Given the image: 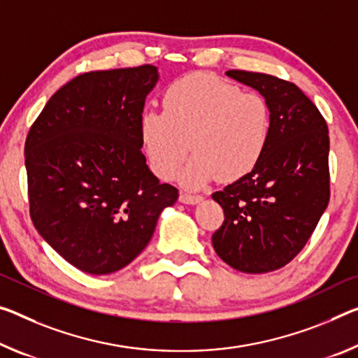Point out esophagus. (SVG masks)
<instances>
[{"mask_svg": "<svg viewBox=\"0 0 358 358\" xmlns=\"http://www.w3.org/2000/svg\"><path fill=\"white\" fill-rule=\"evenodd\" d=\"M202 201V196H197V194H191V192H180V202L183 203H189V206H192V203H197Z\"/></svg>", "mask_w": 358, "mask_h": 358, "instance_id": "1", "label": "esophagus"}]
</instances>
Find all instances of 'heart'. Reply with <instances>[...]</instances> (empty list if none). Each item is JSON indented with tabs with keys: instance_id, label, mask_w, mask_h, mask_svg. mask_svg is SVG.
<instances>
[{
	"instance_id": "b5f03b06",
	"label": "heart",
	"mask_w": 358,
	"mask_h": 358,
	"mask_svg": "<svg viewBox=\"0 0 358 358\" xmlns=\"http://www.w3.org/2000/svg\"><path fill=\"white\" fill-rule=\"evenodd\" d=\"M162 106L164 113L141 115L140 134L164 180L178 173L189 150L196 156L183 173L185 185L199 188L213 177L239 180L257 167L269 143L268 100L210 73H191L170 84Z\"/></svg>"
}]
</instances>
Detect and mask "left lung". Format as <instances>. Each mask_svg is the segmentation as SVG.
Masks as SVG:
<instances>
[{
	"mask_svg": "<svg viewBox=\"0 0 358 358\" xmlns=\"http://www.w3.org/2000/svg\"><path fill=\"white\" fill-rule=\"evenodd\" d=\"M268 100L272 130L250 173L213 192L224 212L212 243L241 272L280 269L303 250L330 201L325 119L293 83L264 73L226 71Z\"/></svg>",
	"mask_w": 358,
	"mask_h": 358,
	"instance_id": "8db88e82",
	"label": "left lung"
}]
</instances>
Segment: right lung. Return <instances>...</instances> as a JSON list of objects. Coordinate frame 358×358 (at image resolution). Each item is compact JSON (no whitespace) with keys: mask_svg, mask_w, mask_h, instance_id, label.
I'll list each match as a JSON object with an SVG mask.
<instances>
[{"mask_svg":"<svg viewBox=\"0 0 358 358\" xmlns=\"http://www.w3.org/2000/svg\"><path fill=\"white\" fill-rule=\"evenodd\" d=\"M157 79L152 65L84 73L57 90L27 135L33 224L87 274L132 263L178 199L141 152L140 117Z\"/></svg>","mask_w":358,"mask_h":358,"instance_id":"1","label":"right lung"}]
</instances>
